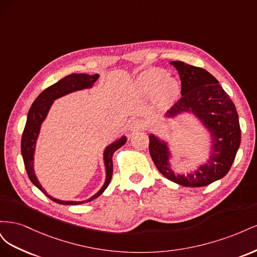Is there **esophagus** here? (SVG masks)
Instances as JSON below:
<instances>
[{"instance_id": "34e87169", "label": "esophagus", "mask_w": 257, "mask_h": 257, "mask_svg": "<svg viewBox=\"0 0 257 257\" xmlns=\"http://www.w3.org/2000/svg\"><path fill=\"white\" fill-rule=\"evenodd\" d=\"M146 126H147L146 122L141 119H135L133 121H131V123H130V128L132 131H142V130L146 128Z\"/></svg>"}]
</instances>
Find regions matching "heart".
I'll return each mask as SVG.
<instances>
[{
    "label": "heart",
    "mask_w": 257,
    "mask_h": 257,
    "mask_svg": "<svg viewBox=\"0 0 257 257\" xmlns=\"http://www.w3.org/2000/svg\"><path fill=\"white\" fill-rule=\"evenodd\" d=\"M138 94L148 96L155 93L157 102L162 107L173 104L178 95V83L173 78H166V72L160 68H151L138 77L134 84Z\"/></svg>",
    "instance_id": "b5f03b06"
}]
</instances>
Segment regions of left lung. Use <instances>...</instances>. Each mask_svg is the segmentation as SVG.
Here are the masks:
<instances>
[{
  "label": "left lung",
  "mask_w": 257,
  "mask_h": 257,
  "mask_svg": "<svg viewBox=\"0 0 257 257\" xmlns=\"http://www.w3.org/2000/svg\"><path fill=\"white\" fill-rule=\"evenodd\" d=\"M180 76L181 97L170 107L168 115L192 110L205 123L213 137V152L207 165L195 174L175 176L168 164L167 147L153 135L149 136V151L159 172L183 186H206L226 175L232 165L241 141V130L236 107L221 84L206 69L173 61Z\"/></svg>",
  "instance_id": "left-lung-1"
}]
</instances>
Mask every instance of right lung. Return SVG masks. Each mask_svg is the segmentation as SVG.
Wrapping results in <instances>:
<instances>
[{
	"label": "right lung",
	"instance_id": "right-lung-1",
	"mask_svg": "<svg viewBox=\"0 0 257 257\" xmlns=\"http://www.w3.org/2000/svg\"><path fill=\"white\" fill-rule=\"evenodd\" d=\"M98 78V75H85V74H71L66 76L65 78L59 80L54 84L50 85L47 89H45L37 98L34 100L32 104V107L30 108L28 113V119L25 130H23L22 137H21V154L23 158V163H25V167L27 170V174L30 178V180L32 183L37 186L45 195H47L50 199H52L54 203H58L61 205H79L83 203H88L93 199L98 197L102 194L108 185L110 183L111 177H112V155L113 153L125 144L126 139L121 138L119 142H116L114 145H111L105 150L104 160H105V166H106V181L103 185V188L100 189L94 196H92L90 199L84 201H62L56 198L50 197L47 193H46L42 185L38 183L37 179L34 175L33 170V154L35 150V144L36 139L40 133L41 124L44 121V119L47 115V112L53 100L56 98H59L63 96L67 93H71L76 90H81L89 88L94 83Z\"/></svg>",
	"mask_w": 257,
	"mask_h": 257
}]
</instances>
